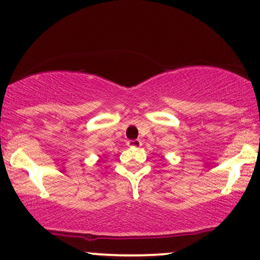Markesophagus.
I'll return each instance as SVG.
<instances>
[{"instance_id": "esophagus-1", "label": "esophagus", "mask_w": 260, "mask_h": 260, "mask_svg": "<svg viewBox=\"0 0 260 260\" xmlns=\"http://www.w3.org/2000/svg\"><path fill=\"white\" fill-rule=\"evenodd\" d=\"M128 147H132V148H139L142 145V142L139 139H134V140H128L127 142Z\"/></svg>"}]
</instances>
